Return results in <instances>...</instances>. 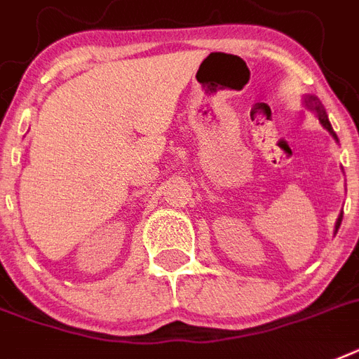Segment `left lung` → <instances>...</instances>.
I'll use <instances>...</instances> for the list:
<instances>
[{"label": "left lung", "instance_id": "1", "mask_svg": "<svg viewBox=\"0 0 359 359\" xmlns=\"http://www.w3.org/2000/svg\"><path fill=\"white\" fill-rule=\"evenodd\" d=\"M304 104H306L308 109H312L313 114L318 115V117H319V123H321L323 126H325V128H327L328 132H330V135H332V137L337 141L336 132H334V130H332V124H330V121H328L327 111H325V108H323V104H321V102H319L318 97H312V95H308L306 99H304ZM341 220H343V212H341V215H339V216H337L336 233H337V229H339V226H341Z\"/></svg>", "mask_w": 359, "mask_h": 359}]
</instances>
